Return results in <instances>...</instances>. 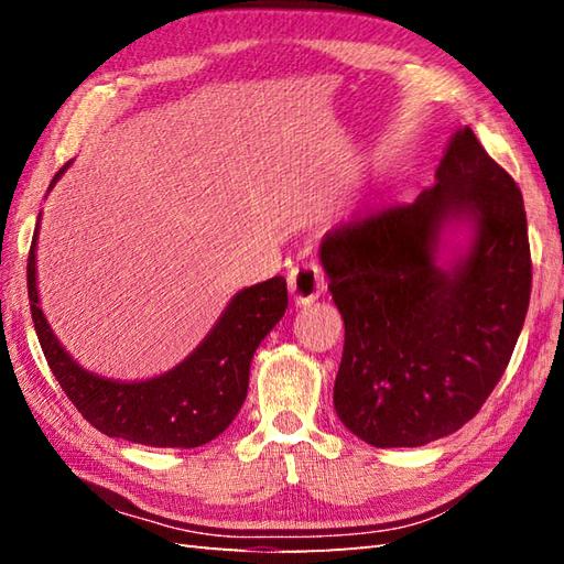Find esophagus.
Instances as JSON below:
<instances>
[{
    "instance_id": "34e87169",
    "label": "esophagus",
    "mask_w": 564,
    "mask_h": 564,
    "mask_svg": "<svg viewBox=\"0 0 564 564\" xmlns=\"http://www.w3.org/2000/svg\"><path fill=\"white\" fill-rule=\"evenodd\" d=\"M325 273L317 267L315 261H303L295 263L289 271V291L297 305H307L319 297L325 291Z\"/></svg>"
}]
</instances>
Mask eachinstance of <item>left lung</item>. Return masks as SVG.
Here are the masks:
<instances>
[{
	"instance_id": "8db88e82",
	"label": "left lung",
	"mask_w": 564,
	"mask_h": 564,
	"mask_svg": "<svg viewBox=\"0 0 564 564\" xmlns=\"http://www.w3.org/2000/svg\"><path fill=\"white\" fill-rule=\"evenodd\" d=\"M453 219L474 225V242L443 270L435 251ZM319 259L344 317L341 424L370 446L414 448L470 422L505 376L531 301L523 196L473 130H455L434 186L334 225Z\"/></svg>"
}]
</instances>
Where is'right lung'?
Returning a JSON list of instances; mask_svg holds the SVG:
<instances>
[{
  "mask_svg": "<svg viewBox=\"0 0 564 564\" xmlns=\"http://www.w3.org/2000/svg\"><path fill=\"white\" fill-rule=\"evenodd\" d=\"M67 166L53 176L51 188ZM39 225L26 267L31 317L45 361L79 414L106 436L152 448H196L220 436L247 398L251 356L289 307L283 275L239 291L208 337L176 368L150 380L121 382L72 361L47 325L35 285Z\"/></svg>",
  "mask_w": 564,
  "mask_h": 564,
  "instance_id": "1",
  "label": "right lung"
}]
</instances>
